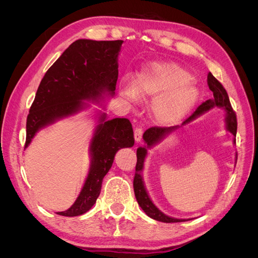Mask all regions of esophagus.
<instances>
[{
    "instance_id": "34e87169",
    "label": "esophagus",
    "mask_w": 258,
    "mask_h": 258,
    "mask_svg": "<svg viewBox=\"0 0 258 258\" xmlns=\"http://www.w3.org/2000/svg\"><path fill=\"white\" fill-rule=\"evenodd\" d=\"M142 135H143V130L141 128L135 129V140L137 143H139L142 140Z\"/></svg>"
}]
</instances>
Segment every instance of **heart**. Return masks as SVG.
Listing matches in <instances>:
<instances>
[{
    "instance_id": "obj_1",
    "label": "heart",
    "mask_w": 258,
    "mask_h": 258,
    "mask_svg": "<svg viewBox=\"0 0 258 258\" xmlns=\"http://www.w3.org/2000/svg\"><path fill=\"white\" fill-rule=\"evenodd\" d=\"M192 75L173 62H153L140 71L135 82L129 77L119 81V91L129 101L139 95L154 98L152 114L161 124L173 123L188 113L196 104L199 90Z\"/></svg>"
}]
</instances>
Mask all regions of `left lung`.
Segmentation results:
<instances>
[{
	"label": "left lung",
	"instance_id": "1",
	"mask_svg": "<svg viewBox=\"0 0 258 258\" xmlns=\"http://www.w3.org/2000/svg\"><path fill=\"white\" fill-rule=\"evenodd\" d=\"M208 86L210 90L213 92V99H209L206 101V102L199 105L197 107V110L194 112V114L182 123V126H184L186 123H189L194 119H196L200 115L210 111L211 108H213L215 106L221 107L226 113L225 114L226 128H227V130L233 136V144H236L237 117H236V113L233 112L231 107L227 91L225 90L223 85L215 79V77L212 75V73L208 74ZM178 128L179 126L148 128L143 135V140L146 143V145L143 147L142 146L139 147L137 150V166H136V174L134 178V189H135L137 201L139 206L142 208V210L148 216L153 218V220L159 221L162 223H178V222H185L189 220H179V218L168 216L165 213H162L161 211L153 204V201L151 200L150 196H148L144 186L142 171L144 168V160L147 155L148 148H152L154 145L158 144L163 138L167 137L168 135L171 134V132L175 131Z\"/></svg>",
	"mask_w": 258,
	"mask_h": 258
}]
</instances>
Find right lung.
I'll list each match as a JSON object with an SVG mask.
<instances>
[{"label": "right lung", "instance_id": "1", "mask_svg": "<svg viewBox=\"0 0 258 258\" xmlns=\"http://www.w3.org/2000/svg\"><path fill=\"white\" fill-rule=\"evenodd\" d=\"M123 41L77 40L48 69L38 86L27 117V148L36 132L57 120L79 113L104 96L115 95L118 79V54ZM135 144L132 124L127 118L106 119L98 124L89 144L91 157L88 175L72 207L57 214L79 216L96 204L103 177L111 169L115 154Z\"/></svg>", "mask_w": 258, "mask_h": 258}]
</instances>
